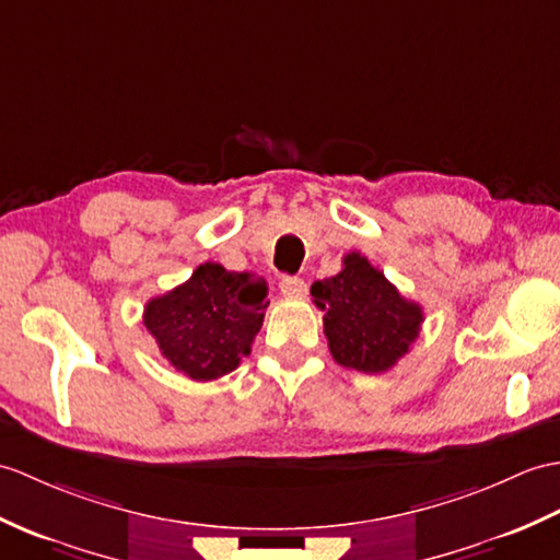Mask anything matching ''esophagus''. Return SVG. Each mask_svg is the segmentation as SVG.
I'll list each match as a JSON object with an SVG mask.
<instances>
[{
    "label": "esophagus",
    "instance_id": "obj_1",
    "mask_svg": "<svg viewBox=\"0 0 560 560\" xmlns=\"http://www.w3.org/2000/svg\"><path fill=\"white\" fill-rule=\"evenodd\" d=\"M279 289H281L283 295L301 298V295H305V291H307V283H305L301 277H283L281 283H279Z\"/></svg>",
    "mask_w": 560,
    "mask_h": 560
}]
</instances>
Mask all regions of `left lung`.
Wrapping results in <instances>:
<instances>
[{
    "instance_id": "8db88e82",
    "label": "left lung",
    "mask_w": 560,
    "mask_h": 560,
    "mask_svg": "<svg viewBox=\"0 0 560 560\" xmlns=\"http://www.w3.org/2000/svg\"><path fill=\"white\" fill-rule=\"evenodd\" d=\"M310 293L324 312L331 355L343 368L382 374L420 336L422 307L402 298L384 271L360 253H348L339 275L315 281Z\"/></svg>"
}]
</instances>
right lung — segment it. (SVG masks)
<instances>
[{
	"mask_svg": "<svg viewBox=\"0 0 560 560\" xmlns=\"http://www.w3.org/2000/svg\"><path fill=\"white\" fill-rule=\"evenodd\" d=\"M267 303L259 277L205 262L186 283L152 298L142 322L168 365L192 382H212L250 355Z\"/></svg>",
	"mask_w": 560,
	"mask_h": 560,
	"instance_id": "add662e5",
	"label": "right lung"
}]
</instances>
